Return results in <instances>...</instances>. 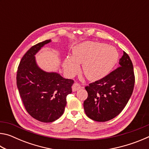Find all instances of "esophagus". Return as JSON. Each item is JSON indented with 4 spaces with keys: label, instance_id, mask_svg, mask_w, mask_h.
I'll list each match as a JSON object with an SVG mask.
<instances>
[{
    "label": "esophagus",
    "instance_id": "obj_1",
    "mask_svg": "<svg viewBox=\"0 0 149 149\" xmlns=\"http://www.w3.org/2000/svg\"><path fill=\"white\" fill-rule=\"evenodd\" d=\"M81 87L80 86L79 84H77V83H75V84L73 85L72 91L74 92H75V91H77L79 90V89H81Z\"/></svg>",
    "mask_w": 149,
    "mask_h": 149
}]
</instances>
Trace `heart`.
Instances as JSON below:
<instances>
[{
  "label": "heart",
  "instance_id": "obj_1",
  "mask_svg": "<svg viewBox=\"0 0 149 149\" xmlns=\"http://www.w3.org/2000/svg\"><path fill=\"white\" fill-rule=\"evenodd\" d=\"M119 52L116 48L99 42L86 41L75 46L73 57L65 58L63 67L70 77L75 76L83 65V72L88 79L95 81L110 74L117 64Z\"/></svg>",
  "mask_w": 149,
  "mask_h": 149
}]
</instances>
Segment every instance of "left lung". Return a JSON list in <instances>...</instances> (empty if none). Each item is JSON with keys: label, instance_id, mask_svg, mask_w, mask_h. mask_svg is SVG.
Here are the masks:
<instances>
[{"label": "left lung", "instance_id": "obj_1", "mask_svg": "<svg viewBox=\"0 0 149 149\" xmlns=\"http://www.w3.org/2000/svg\"><path fill=\"white\" fill-rule=\"evenodd\" d=\"M135 75L132 60L123 51L117 69L107 76L85 87L84 102L86 115L97 122H107L122 112L132 95Z\"/></svg>", "mask_w": 149, "mask_h": 149}]
</instances>
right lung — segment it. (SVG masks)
Segmentation results:
<instances>
[{"mask_svg": "<svg viewBox=\"0 0 149 149\" xmlns=\"http://www.w3.org/2000/svg\"><path fill=\"white\" fill-rule=\"evenodd\" d=\"M46 40L29 49L17 68L16 83L27 112L40 122H52L61 116L66 105V97L72 92V79H65L57 72H47L37 65L35 54Z\"/></svg>", "mask_w": 149, "mask_h": 149, "instance_id": "add662e5", "label": "right lung"}]
</instances>
